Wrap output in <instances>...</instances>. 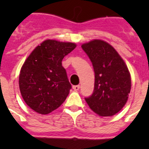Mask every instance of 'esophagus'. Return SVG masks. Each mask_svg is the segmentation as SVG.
<instances>
[{
    "label": "esophagus",
    "instance_id": "esophagus-1",
    "mask_svg": "<svg viewBox=\"0 0 149 149\" xmlns=\"http://www.w3.org/2000/svg\"><path fill=\"white\" fill-rule=\"evenodd\" d=\"M79 87H80V86H79V85H76V86H72V89H73L75 91H77L79 90Z\"/></svg>",
    "mask_w": 149,
    "mask_h": 149
}]
</instances>
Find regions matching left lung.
Returning a JSON list of instances; mask_svg holds the SVG:
<instances>
[{"label":"left lung","mask_w":149,"mask_h":149,"mask_svg":"<svg viewBox=\"0 0 149 149\" xmlns=\"http://www.w3.org/2000/svg\"><path fill=\"white\" fill-rule=\"evenodd\" d=\"M95 73L94 90L86 97L90 108L101 117L113 116L127 103L132 86L127 65L110 44L94 39L82 45Z\"/></svg>","instance_id":"left-lung-1"}]
</instances>
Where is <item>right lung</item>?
Listing matches in <instances>:
<instances>
[{
    "label": "right lung",
    "mask_w": 149,
    "mask_h": 149,
    "mask_svg": "<svg viewBox=\"0 0 149 149\" xmlns=\"http://www.w3.org/2000/svg\"><path fill=\"white\" fill-rule=\"evenodd\" d=\"M76 46L75 43L48 39L27 58L20 72L19 88L33 111L48 114L65 101L72 86L62 61Z\"/></svg>",
    "instance_id": "obj_1"
}]
</instances>
